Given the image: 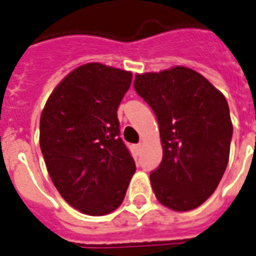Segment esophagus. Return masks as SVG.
<instances>
[{
	"instance_id": "obj_1",
	"label": "esophagus",
	"mask_w": 256,
	"mask_h": 256,
	"mask_svg": "<svg viewBox=\"0 0 256 256\" xmlns=\"http://www.w3.org/2000/svg\"><path fill=\"white\" fill-rule=\"evenodd\" d=\"M142 143H139V144H136V146H135V151H136V152L138 154H140V151H142Z\"/></svg>"
}]
</instances>
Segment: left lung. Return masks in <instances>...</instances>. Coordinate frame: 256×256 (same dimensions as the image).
<instances>
[{"label":"left lung","instance_id":"8db88e82","mask_svg":"<svg viewBox=\"0 0 256 256\" xmlns=\"http://www.w3.org/2000/svg\"><path fill=\"white\" fill-rule=\"evenodd\" d=\"M134 88L159 124L163 160L150 175L158 201L175 212L196 209L213 194L229 162L232 124L225 96L182 66L136 74Z\"/></svg>","mask_w":256,"mask_h":256}]
</instances>
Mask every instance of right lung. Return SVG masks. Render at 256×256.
Masks as SVG:
<instances>
[{
  "mask_svg": "<svg viewBox=\"0 0 256 256\" xmlns=\"http://www.w3.org/2000/svg\"><path fill=\"white\" fill-rule=\"evenodd\" d=\"M132 78L130 70L82 64L56 85L42 112L39 143L50 178L84 214L116 210L134 175L117 118Z\"/></svg>",
  "mask_w": 256,
  "mask_h": 256,
  "instance_id": "obj_1",
  "label": "right lung"
}]
</instances>
